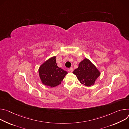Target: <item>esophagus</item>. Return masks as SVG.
I'll use <instances>...</instances> for the list:
<instances>
[{"mask_svg":"<svg viewBox=\"0 0 129 129\" xmlns=\"http://www.w3.org/2000/svg\"><path fill=\"white\" fill-rule=\"evenodd\" d=\"M73 70H74V69H73V67H71V68H70V69H69V71H71V72H73Z\"/></svg>","mask_w":129,"mask_h":129,"instance_id":"esophagus-1","label":"esophagus"}]
</instances>
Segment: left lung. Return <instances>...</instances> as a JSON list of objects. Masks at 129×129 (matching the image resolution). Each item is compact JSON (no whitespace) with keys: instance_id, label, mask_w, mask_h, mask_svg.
<instances>
[{"instance_id":"8db88e82","label":"left lung","mask_w":129,"mask_h":129,"mask_svg":"<svg viewBox=\"0 0 129 129\" xmlns=\"http://www.w3.org/2000/svg\"><path fill=\"white\" fill-rule=\"evenodd\" d=\"M73 73L77 77L82 84L88 87L93 85L100 75L99 71L96 67L87 58L79 63L78 68L73 71Z\"/></svg>"}]
</instances>
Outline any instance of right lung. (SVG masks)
I'll return each mask as SVG.
<instances>
[{
	"label": "right lung",
	"instance_id": "1",
	"mask_svg": "<svg viewBox=\"0 0 129 129\" xmlns=\"http://www.w3.org/2000/svg\"><path fill=\"white\" fill-rule=\"evenodd\" d=\"M67 74V71L57 66L55 56L46 61L39 69V74L42 83L50 87L60 84Z\"/></svg>",
	"mask_w": 129,
	"mask_h": 129
}]
</instances>
